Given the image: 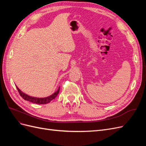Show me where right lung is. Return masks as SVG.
<instances>
[{
	"mask_svg": "<svg viewBox=\"0 0 146 146\" xmlns=\"http://www.w3.org/2000/svg\"><path fill=\"white\" fill-rule=\"evenodd\" d=\"M17 91H18L20 96L23 98L24 100H27L31 102L34 103V104H46L49 103L50 101H52L53 99H54L57 95L60 92V87L58 88V90L55 91L54 94H52L50 96L46 97V98H35V97L30 96L27 94H26L24 92H23L22 91H21L18 87L16 86Z\"/></svg>",
	"mask_w": 146,
	"mask_h": 146,
	"instance_id": "1",
	"label": "right lung"
}]
</instances>
